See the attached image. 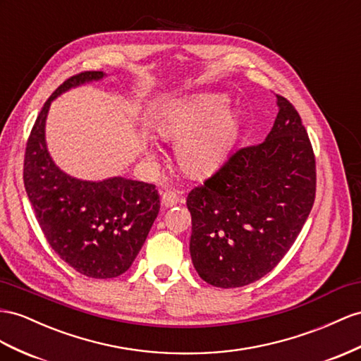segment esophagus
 <instances>
[{"label": "esophagus", "instance_id": "1", "mask_svg": "<svg viewBox=\"0 0 361 361\" xmlns=\"http://www.w3.org/2000/svg\"><path fill=\"white\" fill-rule=\"evenodd\" d=\"M178 201H180L178 193H175L172 190H166V192L161 193V206L166 207V209L175 206Z\"/></svg>", "mask_w": 361, "mask_h": 361}]
</instances>
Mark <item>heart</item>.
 <instances>
[{
  "instance_id": "heart-1",
  "label": "heart",
  "mask_w": 361,
  "mask_h": 361,
  "mask_svg": "<svg viewBox=\"0 0 361 361\" xmlns=\"http://www.w3.org/2000/svg\"><path fill=\"white\" fill-rule=\"evenodd\" d=\"M227 108L224 96L206 92L180 100L157 116L155 131L178 142L177 161L192 177L214 172L232 147L236 120Z\"/></svg>"
}]
</instances>
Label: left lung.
Listing matches in <instances>:
<instances>
[{
  "mask_svg": "<svg viewBox=\"0 0 361 361\" xmlns=\"http://www.w3.org/2000/svg\"><path fill=\"white\" fill-rule=\"evenodd\" d=\"M265 140L230 155L188 195L190 257L202 281L238 288L259 281L290 250L316 197V160L300 116L276 96Z\"/></svg>",
  "mask_w": 361,
  "mask_h": 361,
  "instance_id": "8db88e82",
  "label": "left lung"
}]
</instances>
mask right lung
<instances>
[{
    "mask_svg": "<svg viewBox=\"0 0 361 361\" xmlns=\"http://www.w3.org/2000/svg\"><path fill=\"white\" fill-rule=\"evenodd\" d=\"M104 78V71H85L58 87L36 118L24 159L27 197L49 244L62 261L94 279L117 277L133 265L160 210L154 184L123 177L79 180L59 169L49 152L45 122L51 102Z\"/></svg>",
    "mask_w": 361,
    "mask_h": 361,
    "instance_id": "add662e5",
    "label": "right lung"
}]
</instances>
